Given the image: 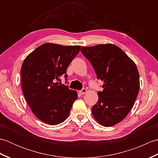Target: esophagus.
<instances>
[{
    "label": "esophagus",
    "instance_id": "34e87169",
    "mask_svg": "<svg viewBox=\"0 0 158 158\" xmlns=\"http://www.w3.org/2000/svg\"><path fill=\"white\" fill-rule=\"evenodd\" d=\"M87 92V89L85 88H83L82 89H81L79 91V93L81 94H84Z\"/></svg>",
    "mask_w": 158,
    "mask_h": 158
}]
</instances>
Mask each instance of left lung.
Instances as JSON below:
<instances>
[{"label":"left lung","instance_id":"left-lung-1","mask_svg":"<svg viewBox=\"0 0 158 158\" xmlns=\"http://www.w3.org/2000/svg\"><path fill=\"white\" fill-rule=\"evenodd\" d=\"M81 52L92 64L97 79L104 82L92 115L103 126L115 125L128 114L138 96L140 81L136 66L119 47L109 43L81 47Z\"/></svg>","mask_w":158,"mask_h":158}]
</instances>
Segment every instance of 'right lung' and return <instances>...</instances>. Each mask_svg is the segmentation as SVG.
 <instances>
[{
    "instance_id": "1",
    "label": "right lung",
    "mask_w": 158,
    "mask_h": 158,
    "mask_svg": "<svg viewBox=\"0 0 158 158\" xmlns=\"http://www.w3.org/2000/svg\"><path fill=\"white\" fill-rule=\"evenodd\" d=\"M79 45L45 43L26 57L21 69L22 88L26 102L38 119L49 125L69 116L77 93L62 84L66 69L78 54Z\"/></svg>"
}]
</instances>
